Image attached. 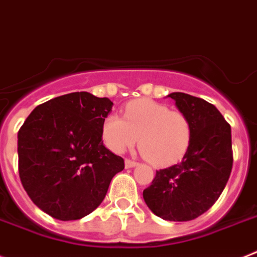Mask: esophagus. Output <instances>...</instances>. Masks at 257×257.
Returning <instances> with one entry per match:
<instances>
[{
	"mask_svg": "<svg viewBox=\"0 0 257 257\" xmlns=\"http://www.w3.org/2000/svg\"><path fill=\"white\" fill-rule=\"evenodd\" d=\"M138 166V163L135 162V160L126 159L125 160V168H135V167Z\"/></svg>",
	"mask_w": 257,
	"mask_h": 257,
	"instance_id": "1",
	"label": "esophagus"
}]
</instances>
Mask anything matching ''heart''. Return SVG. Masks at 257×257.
<instances>
[{
	"mask_svg": "<svg viewBox=\"0 0 257 257\" xmlns=\"http://www.w3.org/2000/svg\"><path fill=\"white\" fill-rule=\"evenodd\" d=\"M125 119L110 113L103 121L102 133L113 153L135 146L155 166H168L184 158L191 142V122L181 111L166 104L138 99L126 104Z\"/></svg>",
	"mask_w": 257,
	"mask_h": 257,
	"instance_id": "obj_1",
	"label": "heart"
}]
</instances>
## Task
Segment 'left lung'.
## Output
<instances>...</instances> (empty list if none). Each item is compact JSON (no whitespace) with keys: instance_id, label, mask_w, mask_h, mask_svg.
<instances>
[{"instance_id":"obj_1","label":"left lung","mask_w":257,"mask_h":257,"mask_svg":"<svg viewBox=\"0 0 257 257\" xmlns=\"http://www.w3.org/2000/svg\"><path fill=\"white\" fill-rule=\"evenodd\" d=\"M178 111L191 122V142L178 164L156 171L144 199L168 221H190L221 195L233 167L231 128L213 104L185 93H171Z\"/></svg>"}]
</instances>
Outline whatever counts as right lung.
Returning a JSON list of instances; mask_svg holds the SVG:
<instances>
[{
	"label": "right lung",
	"instance_id": "add662e5",
	"mask_svg": "<svg viewBox=\"0 0 257 257\" xmlns=\"http://www.w3.org/2000/svg\"><path fill=\"white\" fill-rule=\"evenodd\" d=\"M113 103L88 91L53 98L30 113L18 133L19 176L24 190L51 217H85L106 196L124 159L102 141Z\"/></svg>",
	"mask_w": 257,
	"mask_h": 257
}]
</instances>
